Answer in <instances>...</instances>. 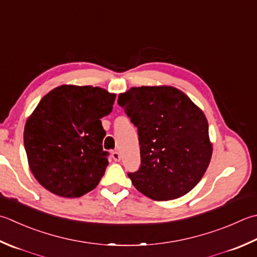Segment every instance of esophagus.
I'll return each mask as SVG.
<instances>
[{"label":"esophagus","mask_w":257,"mask_h":257,"mask_svg":"<svg viewBox=\"0 0 257 257\" xmlns=\"http://www.w3.org/2000/svg\"><path fill=\"white\" fill-rule=\"evenodd\" d=\"M111 157L114 162H120V159H121V156H120V153L117 152V150H114V152L111 153Z\"/></svg>","instance_id":"esophagus-1"}]
</instances>
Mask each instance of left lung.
<instances>
[{"label":"left lung","instance_id":"obj_1","mask_svg":"<svg viewBox=\"0 0 257 257\" xmlns=\"http://www.w3.org/2000/svg\"><path fill=\"white\" fill-rule=\"evenodd\" d=\"M119 105L138 128L140 167L128 177L154 200L189 193L212 158L204 112L174 87H138L119 94Z\"/></svg>","mask_w":257,"mask_h":257}]
</instances>
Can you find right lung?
Returning a JSON list of instances; mask_svg holds the SVG:
<instances>
[{
    "label": "right lung",
    "mask_w": 257,
    "mask_h": 257,
    "mask_svg": "<svg viewBox=\"0 0 257 257\" xmlns=\"http://www.w3.org/2000/svg\"><path fill=\"white\" fill-rule=\"evenodd\" d=\"M114 93L91 85H60L45 94L27 120L24 148L34 177L45 189L74 198L97 187L109 165L101 118Z\"/></svg>",
    "instance_id": "add662e5"
}]
</instances>
